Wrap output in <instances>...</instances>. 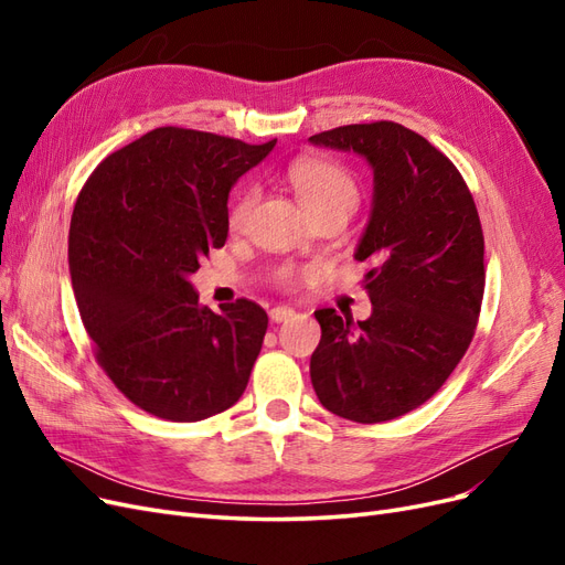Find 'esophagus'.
<instances>
[{"instance_id":"1","label":"esophagus","mask_w":565,"mask_h":565,"mask_svg":"<svg viewBox=\"0 0 565 565\" xmlns=\"http://www.w3.org/2000/svg\"><path fill=\"white\" fill-rule=\"evenodd\" d=\"M289 318H295V309H289V306H276V309H270L273 322H287Z\"/></svg>"}]
</instances>
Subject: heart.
Listing matches in <instances>:
<instances>
[{"mask_svg":"<svg viewBox=\"0 0 565 565\" xmlns=\"http://www.w3.org/2000/svg\"><path fill=\"white\" fill-rule=\"evenodd\" d=\"M287 183L292 188L295 198L299 200L301 210L309 218L322 214H341L349 216L358 204V183L349 169L328 160L303 158L289 164ZM256 202V191H247L235 200L231 210V228H243L252 207ZM282 280H289V273H282Z\"/></svg>","mask_w":565,"mask_h":565,"instance_id":"obj_1","label":"heart"}]
</instances>
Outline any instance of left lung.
Masks as SVG:
<instances>
[{"mask_svg":"<svg viewBox=\"0 0 565 565\" xmlns=\"http://www.w3.org/2000/svg\"><path fill=\"white\" fill-rule=\"evenodd\" d=\"M309 141L358 152L374 174L353 254L372 266V316L316 311V396L351 422L396 419L429 401L471 344L486 287L481 218L457 167L398 122L347 125Z\"/></svg>","mask_w":565,"mask_h":565,"instance_id":"1","label":"left lung"}]
</instances>
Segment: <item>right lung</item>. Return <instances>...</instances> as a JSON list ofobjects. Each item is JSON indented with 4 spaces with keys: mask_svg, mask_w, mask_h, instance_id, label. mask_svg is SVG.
I'll list each match as a JSON object with an SVG mask.
<instances>
[{
    "mask_svg": "<svg viewBox=\"0 0 565 565\" xmlns=\"http://www.w3.org/2000/svg\"><path fill=\"white\" fill-rule=\"evenodd\" d=\"M273 146L160 127L100 162L75 202L67 262L96 361L160 419H207L247 388L268 316L249 299L214 313L191 276L226 243L231 188Z\"/></svg>",
    "mask_w": 565,
    "mask_h": 565,
    "instance_id": "right-lung-1",
    "label": "right lung"
}]
</instances>
